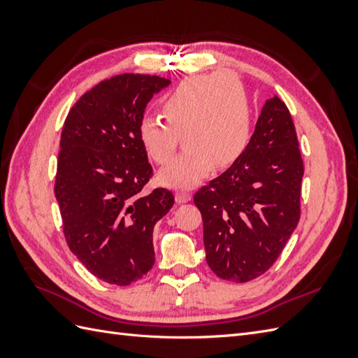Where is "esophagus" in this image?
Listing matches in <instances>:
<instances>
[{
  "label": "esophagus",
  "instance_id": "obj_1",
  "mask_svg": "<svg viewBox=\"0 0 358 358\" xmlns=\"http://www.w3.org/2000/svg\"><path fill=\"white\" fill-rule=\"evenodd\" d=\"M175 197H176L178 203H187L191 200V194L187 191H176Z\"/></svg>",
  "mask_w": 358,
  "mask_h": 358
}]
</instances>
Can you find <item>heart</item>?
Instances as JSON below:
<instances>
[{"mask_svg": "<svg viewBox=\"0 0 358 358\" xmlns=\"http://www.w3.org/2000/svg\"><path fill=\"white\" fill-rule=\"evenodd\" d=\"M164 117L145 116L138 138L157 164H167L183 134L185 152L158 175L162 185L191 188L242 155L251 137V106L243 85L215 73L182 82L162 103Z\"/></svg>", "mask_w": 358, "mask_h": 358, "instance_id": "obj_1", "label": "heart"}]
</instances>
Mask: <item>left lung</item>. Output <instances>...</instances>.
I'll list each match as a JSON object with an SVG mask.
<instances>
[{"mask_svg": "<svg viewBox=\"0 0 358 358\" xmlns=\"http://www.w3.org/2000/svg\"><path fill=\"white\" fill-rule=\"evenodd\" d=\"M301 178L296 127L275 95L242 155L194 194L206 262L216 276L248 282L273 266L300 220Z\"/></svg>", "mask_w": 358, "mask_h": 358, "instance_id": "left-lung-1", "label": "left lung"}]
</instances>
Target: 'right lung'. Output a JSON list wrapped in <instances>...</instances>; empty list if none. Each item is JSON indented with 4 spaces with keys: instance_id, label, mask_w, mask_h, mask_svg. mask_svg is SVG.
<instances>
[{
    "instance_id": "add662e5",
    "label": "right lung",
    "mask_w": 358,
    "mask_h": 358,
    "mask_svg": "<svg viewBox=\"0 0 358 358\" xmlns=\"http://www.w3.org/2000/svg\"><path fill=\"white\" fill-rule=\"evenodd\" d=\"M170 80L117 74L85 92L61 133L55 176L70 251L107 284L129 285L155 263L154 225L175 204L171 191L142 192L152 167L138 124L154 94Z\"/></svg>"
}]
</instances>
